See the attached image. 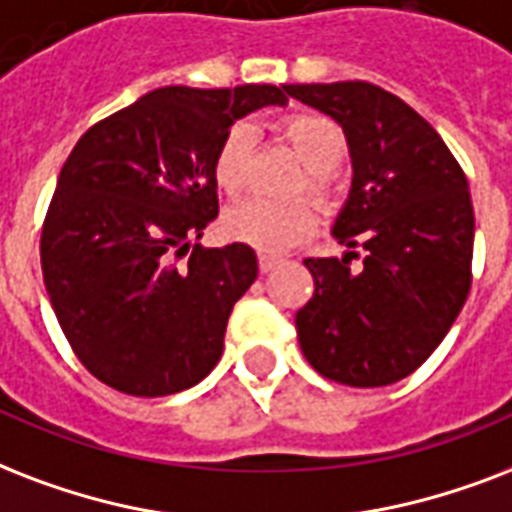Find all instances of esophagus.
I'll return each instance as SVG.
<instances>
[{
    "instance_id": "1",
    "label": "esophagus",
    "mask_w": 512,
    "mask_h": 512,
    "mask_svg": "<svg viewBox=\"0 0 512 512\" xmlns=\"http://www.w3.org/2000/svg\"><path fill=\"white\" fill-rule=\"evenodd\" d=\"M283 259L280 256H272V253H259V269L261 272H272L275 267H280Z\"/></svg>"
}]
</instances>
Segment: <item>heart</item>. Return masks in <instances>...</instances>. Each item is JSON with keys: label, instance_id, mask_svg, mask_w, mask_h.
Wrapping results in <instances>:
<instances>
[{"label": "heart", "instance_id": "b5f03b06", "mask_svg": "<svg viewBox=\"0 0 512 512\" xmlns=\"http://www.w3.org/2000/svg\"><path fill=\"white\" fill-rule=\"evenodd\" d=\"M280 133L293 152L299 154L304 178L299 192H307L318 202H328L336 192V173L347 154V138L331 117L323 114H293L283 120ZM253 130L245 122H237L224 133L216 157H213V181L221 194L237 197L248 181V162H251ZM315 227V208L307 200L275 202L264 197L237 202L224 216V232L237 243L253 245L259 251H283L299 243Z\"/></svg>", "mask_w": 512, "mask_h": 512}]
</instances>
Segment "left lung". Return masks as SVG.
<instances>
[{"mask_svg":"<svg viewBox=\"0 0 512 512\" xmlns=\"http://www.w3.org/2000/svg\"><path fill=\"white\" fill-rule=\"evenodd\" d=\"M283 90L342 125L355 173L334 227L350 251L304 259L315 293L296 312L301 352L318 374L350 387L398 382L433 355L470 293L475 216L465 170L425 117L371 82Z\"/></svg>","mask_w":512,"mask_h":512,"instance_id":"1","label":"left lung"}]
</instances>
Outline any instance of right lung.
I'll use <instances>...</instances> for the list:
<instances>
[{
  "label": "right lung",
  "mask_w": 512,
  "mask_h": 512,
  "mask_svg": "<svg viewBox=\"0 0 512 512\" xmlns=\"http://www.w3.org/2000/svg\"><path fill=\"white\" fill-rule=\"evenodd\" d=\"M285 101L275 85L160 87L71 149L39 256L63 336L95 379L162 398L219 363L259 261L245 243H191L219 216L213 157L229 125Z\"/></svg>",
  "instance_id": "obj_1"
}]
</instances>
